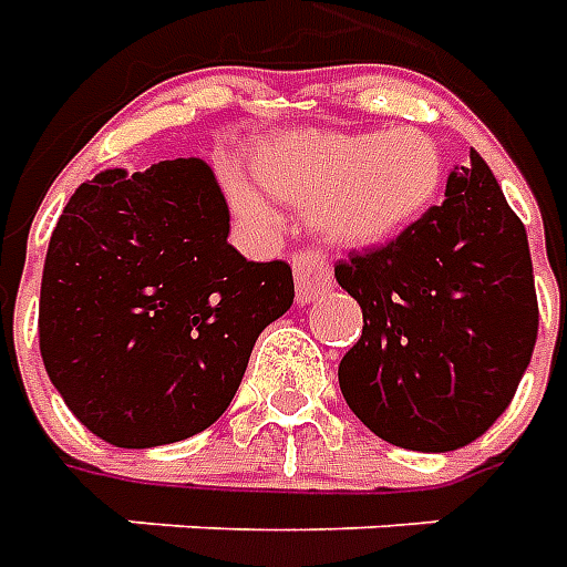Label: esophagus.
Here are the masks:
<instances>
[{
  "label": "esophagus",
  "mask_w": 567,
  "mask_h": 567,
  "mask_svg": "<svg viewBox=\"0 0 567 567\" xmlns=\"http://www.w3.org/2000/svg\"><path fill=\"white\" fill-rule=\"evenodd\" d=\"M295 285H297V303L303 307L309 300H316L321 291H328L333 285L331 264L319 251H300L295 255Z\"/></svg>",
  "instance_id": "34e87169"
}]
</instances>
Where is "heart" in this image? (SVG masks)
Segmentation results:
<instances>
[{"instance_id": "b5f03b06", "label": "heart", "mask_w": 567, "mask_h": 567, "mask_svg": "<svg viewBox=\"0 0 567 567\" xmlns=\"http://www.w3.org/2000/svg\"><path fill=\"white\" fill-rule=\"evenodd\" d=\"M255 173L270 194L303 215L340 246H382L406 234L431 209L443 182L434 142L419 130L297 133L267 142ZM227 194L251 230H270L276 209L243 175Z\"/></svg>"}]
</instances>
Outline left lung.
<instances>
[{
	"instance_id": "8db88e82",
	"label": "left lung",
	"mask_w": 567,
	"mask_h": 567,
	"mask_svg": "<svg viewBox=\"0 0 567 567\" xmlns=\"http://www.w3.org/2000/svg\"><path fill=\"white\" fill-rule=\"evenodd\" d=\"M333 276L364 312L340 392L377 437L450 452L511 406L535 352V272L523 221L476 151L440 206Z\"/></svg>"
}]
</instances>
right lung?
<instances>
[{
  "instance_id": "add662e5",
  "label": "right lung",
  "mask_w": 567,
  "mask_h": 567,
  "mask_svg": "<svg viewBox=\"0 0 567 567\" xmlns=\"http://www.w3.org/2000/svg\"><path fill=\"white\" fill-rule=\"evenodd\" d=\"M209 163L103 169L56 221L39 300L54 389L96 437L148 450L234 401L260 331L295 303L285 260H246Z\"/></svg>"
}]
</instances>
